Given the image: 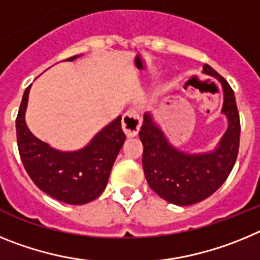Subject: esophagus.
<instances>
[{
	"instance_id": "esophagus-1",
	"label": "esophagus",
	"mask_w": 260,
	"mask_h": 260,
	"mask_svg": "<svg viewBox=\"0 0 260 260\" xmlns=\"http://www.w3.org/2000/svg\"><path fill=\"white\" fill-rule=\"evenodd\" d=\"M142 125V118L137 109H128L122 117V128L125 134L130 137H135L139 133Z\"/></svg>"
}]
</instances>
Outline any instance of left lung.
Returning a JSON list of instances; mask_svg holds the SVG:
<instances>
[{"instance_id":"left-lung-1","label":"left lung","mask_w":260,"mask_h":260,"mask_svg":"<svg viewBox=\"0 0 260 260\" xmlns=\"http://www.w3.org/2000/svg\"><path fill=\"white\" fill-rule=\"evenodd\" d=\"M203 74L221 84V113L228 119V127L213 150L194 153L177 148L156 122L152 112L144 113L139 132L147 182L158 197L177 206H190L212 195L228 178L238 155L241 126L233 89L210 65L203 66Z\"/></svg>"}]
</instances>
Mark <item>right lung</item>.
Masks as SVG:
<instances>
[{
  "label": "right lung",
  "instance_id": "add662e5",
  "mask_svg": "<svg viewBox=\"0 0 260 260\" xmlns=\"http://www.w3.org/2000/svg\"><path fill=\"white\" fill-rule=\"evenodd\" d=\"M74 56L68 61H74ZM28 86L17 117L20 158L31 180L41 191L68 204H86L102 195L126 137L121 116L100 130L87 146L77 151H59L29 132L26 123Z\"/></svg>",
  "mask_w": 260,
  "mask_h": 260
}]
</instances>
